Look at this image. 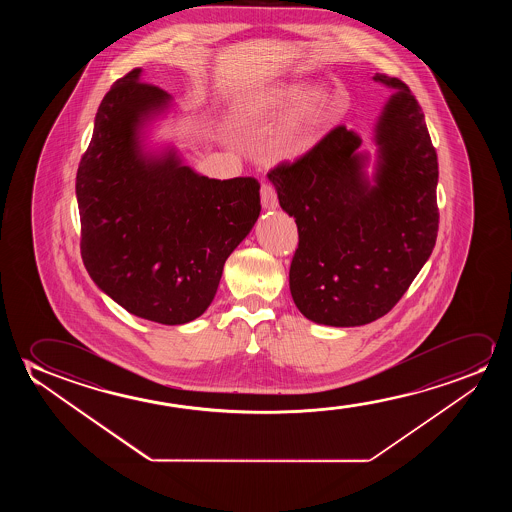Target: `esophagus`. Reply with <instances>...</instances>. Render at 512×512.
Here are the masks:
<instances>
[{"label":"esophagus","instance_id":"obj_1","mask_svg":"<svg viewBox=\"0 0 512 512\" xmlns=\"http://www.w3.org/2000/svg\"><path fill=\"white\" fill-rule=\"evenodd\" d=\"M260 203L264 210H274L278 206V196L271 183H262L260 187Z\"/></svg>","mask_w":512,"mask_h":512}]
</instances>
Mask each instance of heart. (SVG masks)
<instances>
[{
	"instance_id": "b5f03b06",
	"label": "heart",
	"mask_w": 512,
	"mask_h": 512,
	"mask_svg": "<svg viewBox=\"0 0 512 512\" xmlns=\"http://www.w3.org/2000/svg\"><path fill=\"white\" fill-rule=\"evenodd\" d=\"M290 108L294 110L264 148L269 161H294L315 147L329 119L327 94L322 89H309L308 85H273L236 105V117L241 122L273 119Z\"/></svg>"
}]
</instances>
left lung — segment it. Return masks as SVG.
I'll use <instances>...</instances> for the list:
<instances>
[{"label":"left lung","mask_w":512,"mask_h":512,"mask_svg":"<svg viewBox=\"0 0 512 512\" xmlns=\"http://www.w3.org/2000/svg\"><path fill=\"white\" fill-rule=\"evenodd\" d=\"M376 126L374 185L360 134L337 126L294 162L269 171L280 206L295 218L299 245L290 292L308 320L357 327L385 316L434 250L439 231L437 152L421 106L402 80Z\"/></svg>","instance_id":"obj_1"}]
</instances>
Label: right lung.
I'll use <instances>...</instances> for the list:
<instances>
[{
	"label": "right lung",
	"instance_id": "right-lung-1",
	"mask_svg": "<svg viewBox=\"0 0 512 512\" xmlns=\"http://www.w3.org/2000/svg\"><path fill=\"white\" fill-rule=\"evenodd\" d=\"M134 68L99 105L77 171L80 253L92 281L150 322L182 325L203 315L224 264L260 213L252 176L213 180L175 152L141 154L138 129L169 94Z\"/></svg>",
	"mask_w": 512,
	"mask_h": 512
}]
</instances>
